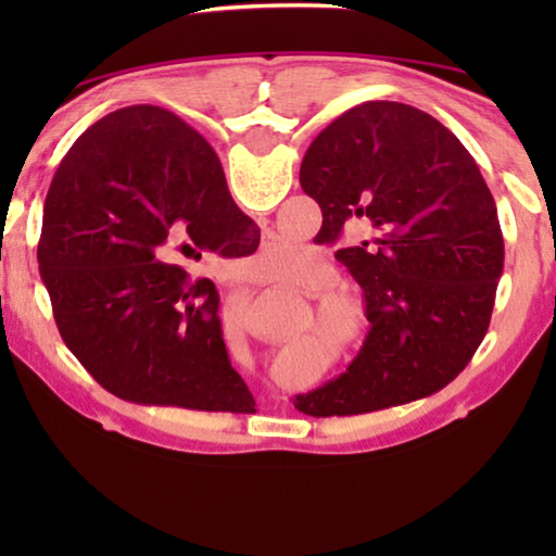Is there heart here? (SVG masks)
I'll use <instances>...</instances> for the list:
<instances>
[{"instance_id": "1", "label": "heart", "mask_w": 556, "mask_h": 556, "mask_svg": "<svg viewBox=\"0 0 556 556\" xmlns=\"http://www.w3.org/2000/svg\"><path fill=\"white\" fill-rule=\"evenodd\" d=\"M299 270V257L293 255H276L270 257L268 263H265V270L263 276L268 283H283V280H291L293 273ZM326 306L329 308H346L352 311V314L359 316L364 311V295L356 286H349V283H341L337 288H331V293H326Z\"/></svg>"}]
</instances>
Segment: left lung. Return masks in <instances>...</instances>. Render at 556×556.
Segmentation results:
<instances>
[{
  "label": "left lung",
  "instance_id": "obj_1",
  "mask_svg": "<svg viewBox=\"0 0 556 556\" xmlns=\"http://www.w3.org/2000/svg\"><path fill=\"white\" fill-rule=\"evenodd\" d=\"M301 187L321 207L318 235L349 238L337 257L371 329L344 375L295 409L364 415L451 384L489 331L504 270L496 202L458 136L415 105L367 101L316 136Z\"/></svg>",
  "mask_w": 556,
  "mask_h": 556
}]
</instances>
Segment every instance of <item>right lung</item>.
<instances>
[{
  "label": "right lung",
  "mask_w": 556,
  "mask_h": 556,
  "mask_svg": "<svg viewBox=\"0 0 556 556\" xmlns=\"http://www.w3.org/2000/svg\"><path fill=\"white\" fill-rule=\"evenodd\" d=\"M261 230L212 147L172 111L128 105L60 162L37 245L60 337L98 384L139 405L253 413L219 326V293L166 257H242ZM200 257V253H197Z\"/></svg>",
  "instance_id": "1"
}]
</instances>
